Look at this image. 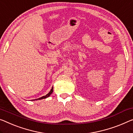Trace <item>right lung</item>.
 <instances>
[{
    "instance_id": "add662e5",
    "label": "right lung",
    "mask_w": 133,
    "mask_h": 133,
    "mask_svg": "<svg viewBox=\"0 0 133 133\" xmlns=\"http://www.w3.org/2000/svg\"><path fill=\"white\" fill-rule=\"evenodd\" d=\"M52 92H53V87L52 88H51V91H49V92L48 93V94H47L46 96H43V97H41V98H37V99H35V100H32L33 101V100H41V99H43V98H47V97H48L50 96V95L52 94Z\"/></svg>"
}]
</instances>
